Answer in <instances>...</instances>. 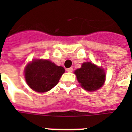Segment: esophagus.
I'll return each mask as SVG.
<instances>
[{
  "label": "esophagus",
  "mask_w": 132,
  "mask_h": 132,
  "mask_svg": "<svg viewBox=\"0 0 132 132\" xmlns=\"http://www.w3.org/2000/svg\"><path fill=\"white\" fill-rule=\"evenodd\" d=\"M66 71L68 72H72L73 71V68H69V69H66Z\"/></svg>",
  "instance_id": "34e87169"
}]
</instances>
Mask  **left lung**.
Listing matches in <instances>:
<instances>
[{"label": "left lung", "instance_id": "8db88e82", "mask_svg": "<svg viewBox=\"0 0 132 132\" xmlns=\"http://www.w3.org/2000/svg\"><path fill=\"white\" fill-rule=\"evenodd\" d=\"M74 73L81 87L90 92L100 88L105 83L106 77L104 69L91 62L83 63L81 68L76 70Z\"/></svg>", "mask_w": 132, "mask_h": 132}]
</instances>
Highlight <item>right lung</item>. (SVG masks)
Returning <instances> with one entry per match:
<instances>
[{"label": "right lung", "mask_w": 132, "mask_h": 132, "mask_svg": "<svg viewBox=\"0 0 132 132\" xmlns=\"http://www.w3.org/2000/svg\"><path fill=\"white\" fill-rule=\"evenodd\" d=\"M65 72L62 66L44 59H34L24 69V78L30 88L38 93L50 90Z\"/></svg>", "instance_id": "1"}]
</instances>
